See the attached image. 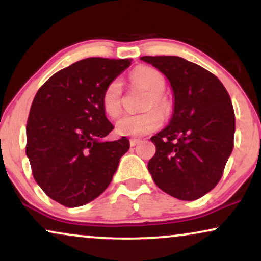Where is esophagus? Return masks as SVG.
Segmentation results:
<instances>
[{
	"label": "esophagus",
	"instance_id": "obj_1",
	"mask_svg": "<svg viewBox=\"0 0 261 261\" xmlns=\"http://www.w3.org/2000/svg\"><path fill=\"white\" fill-rule=\"evenodd\" d=\"M139 142H140V140H137V139H130V146H131V147H134V146L139 145Z\"/></svg>",
	"mask_w": 261,
	"mask_h": 261
}]
</instances>
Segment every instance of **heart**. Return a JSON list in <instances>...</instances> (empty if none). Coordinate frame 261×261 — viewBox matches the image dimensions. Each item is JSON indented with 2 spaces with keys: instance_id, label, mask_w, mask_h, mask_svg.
Listing matches in <instances>:
<instances>
[{
  "instance_id": "b5f03b06",
  "label": "heart",
  "mask_w": 261,
  "mask_h": 261,
  "mask_svg": "<svg viewBox=\"0 0 261 261\" xmlns=\"http://www.w3.org/2000/svg\"><path fill=\"white\" fill-rule=\"evenodd\" d=\"M131 80L135 85L140 86L149 93V99L146 104V109L157 108L161 112L168 110V104L163 98L166 89V80L160 71L148 66L136 67L131 73ZM122 82L120 79H114L108 83L101 93V107L107 115L115 118L121 112ZM163 118L157 110H149L142 114H126L116 121V133L121 136L141 137L161 126Z\"/></svg>"
}]
</instances>
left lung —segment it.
I'll return each mask as SVG.
<instances>
[{
	"label": "left lung",
	"instance_id": "left-lung-1",
	"mask_svg": "<svg viewBox=\"0 0 261 261\" xmlns=\"http://www.w3.org/2000/svg\"><path fill=\"white\" fill-rule=\"evenodd\" d=\"M169 81L173 114L151 137L148 172L158 188L193 201L220 181L233 149L236 119L228 92L215 74L179 56H142Z\"/></svg>",
	"mask_w": 261,
	"mask_h": 261
}]
</instances>
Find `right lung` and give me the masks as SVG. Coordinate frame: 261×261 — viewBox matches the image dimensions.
I'll use <instances>...</instances> for the list:
<instances>
[{
    "label": "right lung",
    "mask_w": 261,
    "mask_h": 261,
    "mask_svg": "<svg viewBox=\"0 0 261 261\" xmlns=\"http://www.w3.org/2000/svg\"><path fill=\"white\" fill-rule=\"evenodd\" d=\"M131 60L89 58L53 74L39 88L27 121L25 153L43 191L66 207L91 202L108 188L130 148L113 130L101 93Z\"/></svg>",
    "instance_id": "obj_1"
}]
</instances>
